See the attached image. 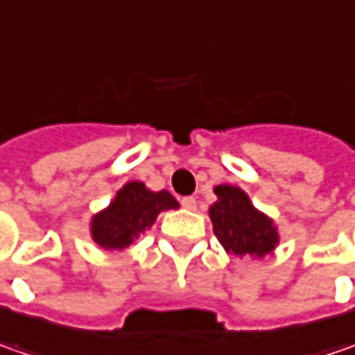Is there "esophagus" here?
I'll use <instances>...</instances> for the list:
<instances>
[{
	"instance_id": "esophagus-1",
	"label": "esophagus",
	"mask_w": 355,
	"mask_h": 355,
	"mask_svg": "<svg viewBox=\"0 0 355 355\" xmlns=\"http://www.w3.org/2000/svg\"><path fill=\"white\" fill-rule=\"evenodd\" d=\"M182 207L187 209V211H196V209H198V201H196V198H191V196H189V198H184L182 199Z\"/></svg>"
}]
</instances>
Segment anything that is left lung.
<instances>
[{"instance_id":"obj_1","label":"left lung","mask_w":355,"mask_h":355,"mask_svg":"<svg viewBox=\"0 0 355 355\" xmlns=\"http://www.w3.org/2000/svg\"><path fill=\"white\" fill-rule=\"evenodd\" d=\"M217 201L209 207L213 233L223 249L235 257L263 259L279 245L275 221L259 211L237 185H215Z\"/></svg>"}]
</instances>
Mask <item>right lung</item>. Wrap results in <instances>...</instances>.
I'll list each match as a JSON object with an SVG mask.
<instances>
[{
    "instance_id": "add662e5",
    "label": "right lung",
    "mask_w": 355,
    "mask_h": 355,
    "mask_svg": "<svg viewBox=\"0 0 355 355\" xmlns=\"http://www.w3.org/2000/svg\"><path fill=\"white\" fill-rule=\"evenodd\" d=\"M178 207L170 191H152L142 182H128L108 207L92 215L90 235L104 251H122L156 223L159 213Z\"/></svg>"
}]
</instances>
